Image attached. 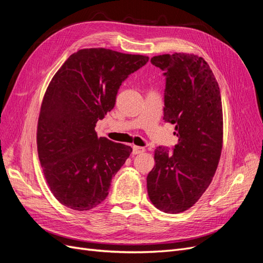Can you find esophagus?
<instances>
[{
  "instance_id": "34e87169",
  "label": "esophagus",
  "mask_w": 263,
  "mask_h": 263,
  "mask_svg": "<svg viewBox=\"0 0 263 263\" xmlns=\"http://www.w3.org/2000/svg\"><path fill=\"white\" fill-rule=\"evenodd\" d=\"M145 151L144 147H139V146H133V154L134 155H138V154H142Z\"/></svg>"
}]
</instances>
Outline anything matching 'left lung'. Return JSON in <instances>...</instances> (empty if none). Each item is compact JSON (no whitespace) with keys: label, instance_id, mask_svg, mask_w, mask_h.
<instances>
[{"label":"left lung","instance_id":"1","mask_svg":"<svg viewBox=\"0 0 263 263\" xmlns=\"http://www.w3.org/2000/svg\"><path fill=\"white\" fill-rule=\"evenodd\" d=\"M164 71V122L176 124L173 153L157 147L147 177L151 203L178 214L200 200L211 184L222 148L219 86L209 63L196 54L176 52L151 58Z\"/></svg>","mask_w":263,"mask_h":263}]
</instances>
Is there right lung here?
Here are the masks:
<instances>
[{"label": "right lung", "instance_id": "right-lung-1", "mask_svg": "<svg viewBox=\"0 0 263 263\" xmlns=\"http://www.w3.org/2000/svg\"><path fill=\"white\" fill-rule=\"evenodd\" d=\"M149 58L105 48L81 49L47 87L37 125L39 161L51 193L67 208L89 211L108 195L133 149L98 137L99 119L115 106L122 82Z\"/></svg>", "mask_w": 263, "mask_h": 263}]
</instances>
